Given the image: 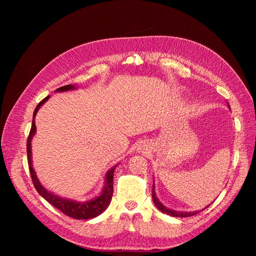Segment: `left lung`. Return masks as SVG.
<instances>
[{
    "instance_id": "left-lung-1",
    "label": "left lung",
    "mask_w": 256,
    "mask_h": 256,
    "mask_svg": "<svg viewBox=\"0 0 256 256\" xmlns=\"http://www.w3.org/2000/svg\"><path fill=\"white\" fill-rule=\"evenodd\" d=\"M152 200H154V204L156 205V207L159 209L160 212H164L168 216H178V218H187V216H194L196 214L200 212V210H196V212H175V210H171V209L166 208L164 204H161L160 200L157 198V196H156V192H154V184H152ZM205 209V208H204ZM204 209H202V210H204Z\"/></svg>"
}]
</instances>
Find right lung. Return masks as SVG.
<instances>
[{
    "label": "right lung",
    "instance_id": "1",
    "mask_svg": "<svg viewBox=\"0 0 256 256\" xmlns=\"http://www.w3.org/2000/svg\"><path fill=\"white\" fill-rule=\"evenodd\" d=\"M76 88L74 85L68 84L65 85V86H62L58 88L56 92H67L70 90H76ZM50 98V96H47L44 99H42V102L37 104L36 109L33 114V122H32V127H30V134L28 138V142H26V152H28V168H30V177H32L33 184L35 186V189L40 194L49 202L51 205L54 207H56L58 210H60L66 216H70V218L74 219H78V220H88V219H92L95 216H99L100 214H102L106 207L109 206L111 198L113 196V176H114V170L118 166H114L111 168L109 171L106 174V180H104V184L102 191L100 194L94 198L85 200V202H76V200H68L60 198L56 194H53V193L49 192L47 189L42 187V184L38 180V178L36 176V173L33 168L32 164V148H30V142H32V138L34 134H36V125H35V116L40 110V108L47 102V100Z\"/></svg>",
    "mask_w": 256,
    "mask_h": 256
}]
</instances>
